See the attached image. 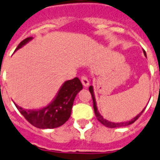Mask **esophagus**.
Here are the masks:
<instances>
[{
  "label": "esophagus",
  "mask_w": 160,
  "mask_h": 160,
  "mask_svg": "<svg viewBox=\"0 0 160 160\" xmlns=\"http://www.w3.org/2000/svg\"><path fill=\"white\" fill-rule=\"evenodd\" d=\"M81 83H82V84L84 85V87H88V86H89V84L88 78H87L86 76H83L82 77H81Z\"/></svg>",
  "instance_id": "obj_1"
}]
</instances>
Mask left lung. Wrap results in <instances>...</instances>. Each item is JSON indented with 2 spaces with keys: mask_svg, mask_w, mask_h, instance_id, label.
I'll return each instance as SVG.
<instances>
[{
  "mask_svg": "<svg viewBox=\"0 0 160 160\" xmlns=\"http://www.w3.org/2000/svg\"><path fill=\"white\" fill-rule=\"evenodd\" d=\"M144 52V54H145V56L146 57V53H145V51L143 50ZM89 92H90V93H91L92 95V98H93V110H94V113H95V116L96 118H97V119H98L99 122H100L101 123H102V125H104L105 127H110V128H115V127H126V126H128V125H131V124H132V123H134L135 122H136L137 119H138L140 117H141V115L142 114V112H144V110L145 109V108H144L142 111L140 112V113L137 115V116L135 117L134 118H132V120L131 121H128V122H109V121L106 120V119H104V118H102V116L101 115L100 113H99V112H98V108H97V103H96V100H95V97H94V93H93V88L92 85H90L89 88Z\"/></svg>",
  "mask_w": 160,
  "mask_h": 160,
  "instance_id": "1",
  "label": "left lung"
}]
</instances>
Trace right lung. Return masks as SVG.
<instances>
[{
    "label": "right lung",
    "instance_id": "1",
    "mask_svg": "<svg viewBox=\"0 0 160 160\" xmlns=\"http://www.w3.org/2000/svg\"><path fill=\"white\" fill-rule=\"evenodd\" d=\"M33 39L29 37L24 39L18 45L21 48ZM83 89V85L77 77L63 83L59 91L48 106L40 109H24L15 103L19 112L28 122L40 129H52L61 127L68 120L71 113V108L77 93Z\"/></svg>",
    "mask_w": 160,
    "mask_h": 160
}]
</instances>
